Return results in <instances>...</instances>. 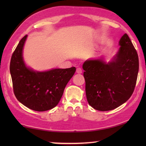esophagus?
I'll return each instance as SVG.
<instances>
[{"label": "esophagus", "mask_w": 146, "mask_h": 146, "mask_svg": "<svg viewBox=\"0 0 146 146\" xmlns=\"http://www.w3.org/2000/svg\"><path fill=\"white\" fill-rule=\"evenodd\" d=\"M76 72L77 73H78V74H80V73H82V69L80 68H78L77 69H76Z\"/></svg>", "instance_id": "34e87169"}]
</instances>
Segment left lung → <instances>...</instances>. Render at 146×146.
Here are the masks:
<instances>
[{
  "label": "left lung",
  "mask_w": 146,
  "mask_h": 146,
  "mask_svg": "<svg viewBox=\"0 0 146 146\" xmlns=\"http://www.w3.org/2000/svg\"><path fill=\"white\" fill-rule=\"evenodd\" d=\"M118 52L111 60L104 58L84 62L87 100L95 110L106 111L119 107L134 91L139 69L137 51L125 33L120 39Z\"/></svg>",
  "instance_id": "8db88e82"
}]
</instances>
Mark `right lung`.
Returning a JSON list of instances; mask_svg holds the SVG:
<instances>
[{"instance_id": "add662e5", "label": "right lung", "mask_w": 146, "mask_h": 146, "mask_svg": "<svg viewBox=\"0 0 146 146\" xmlns=\"http://www.w3.org/2000/svg\"><path fill=\"white\" fill-rule=\"evenodd\" d=\"M27 37L26 35L20 40L11 56L9 70L14 94L17 99L29 109L45 111L58 104L76 68L37 71L28 67L23 58Z\"/></svg>"}]
</instances>
